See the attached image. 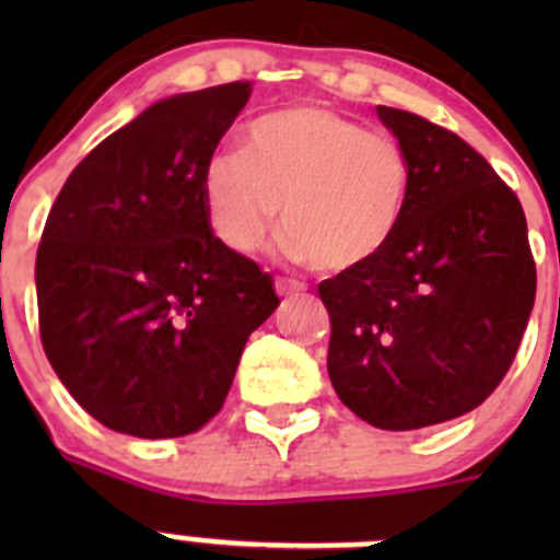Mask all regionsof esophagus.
Wrapping results in <instances>:
<instances>
[{
	"label": "esophagus",
	"instance_id": "obj_1",
	"mask_svg": "<svg viewBox=\"0 0 560 560\" xmlns=\"http://www.w3.org/2000/svg\"><path fill=\"white\" fill-rule=\"evenodd\" d=\"M276 292H279V298L301 295L303 284L301 281H292V279H276Z\"/></svg>",
	"mask_w": 560,
	"mask_h": 560
}]
</instances>
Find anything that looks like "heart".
Segmentation results:
<instances>
[{
    "mask_svg": "<svg viewBox=\"0 0 560 560\" xmlns=\"http://www.w3.org/2000/svg\"><path fill=\"white\" fill-rule=\"evenodd\" d=\"M211 230L235 252H254L279 217L281 246L298 262L343 273L393 241L409 197V160L398 140L365 132L319 105L254 118L246 149H217L200 171Z\"/></svg>",
    "mask_w": 560,
    "mask_h": 560,
    "instance_id": "heart-1",
    "label": "heart"
}]
</instances>
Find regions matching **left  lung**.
I'll list each match as a JSON object with an SVG mask.
<instances>
[{
    "instance_id": "8db88e82",
    "label": "left lung",
    "mask_w": 560,
    "mask_h": 560,
    "mask_svg": "<svg viewBox=\"0 0 560 560\" xmlns=\"http://www.w3.org/2000/svg\"><path fill=\"white\" fill-rule=\"evenodd\" d=\"M409 160V197L385 252L322 281L327 374L382 431L477 409L510 371L536 295L515 191L455 132L376 107Z\"/></svg>"
}]
</instances>
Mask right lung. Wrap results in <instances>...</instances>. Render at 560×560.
<instances>
[{
  "mask_svg": "<svg viewBox=\"0 0 560 560\" xmlns=\"http://www.w3.org/2000/svg\"><path fill=\"white\" fill-rule=\"evenodd\" d=\"M252 94H173L105 138L61 186L37 248L39 336L105 428L175 439L228 398L273 281L213 235L200 171Z\"/></svg>",
  "mask_w": 560,
  "mask_h": 560,
  "instance_id": "right-lung-1",
  "label": "right lung"
}]
</instances>
